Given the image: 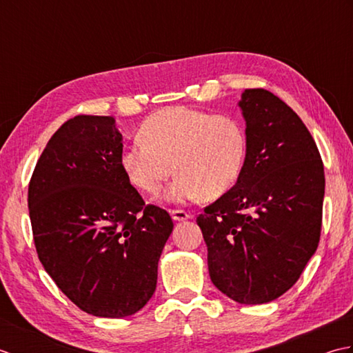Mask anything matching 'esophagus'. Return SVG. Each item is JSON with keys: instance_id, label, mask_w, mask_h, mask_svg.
<instances>
[{"instance_id": "1", "label": "esophagus", "mask_w": 353, "mask_h": 353, "mask_svg": "<svg viewBox=\"0 0 353 353\" xmlns=\"http://www.w3.org/2000/svg\"><path fill=\"white\" fill-rule=\"evenodd\" d=\"M170 214L174 221H185V220L191 219V214L183 211V209H171Z\"/></svg>"}]
</instances>
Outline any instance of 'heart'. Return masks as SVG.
Returning <instances> with one entry per match:
<instances>
[{"label": "heart", "mask_w": 353, "mask_h": 353, "mask_svg": "<svg viewBox=\"0 0 353 353\" xmlns=\"http://www.w3.org/2000/svg\"><path fill=\"white\" fill-rule=\"evenodd\" d=\"M138 134L141 141L125 147L119 159L127 181L141 192L156 194L174 170L165 194L170 201L220 197L244 167L247 134L232 115L171 106L150 115Z\"/></svg>", "instance_id": "1"}]
</instances>
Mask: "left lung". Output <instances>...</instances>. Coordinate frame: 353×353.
I'll use <instances>...</instances> for the list:
<instances>
[{"instance_id":"1","label":"left lung","mask_w":353,"mask_h":353,"mask_svg":"<svg viewBox=\"0 0 353 353\" xmlns=\"http://www.w3.org/2000/svg\"><path fill=\"white\" fill-rule=\"evenodd\" d=\"M247 154L234 188L203 209L211 281L232 301L272 302L317 250L325 168L299 115L267 89H245Z\"/></svg>"}]
</instances>
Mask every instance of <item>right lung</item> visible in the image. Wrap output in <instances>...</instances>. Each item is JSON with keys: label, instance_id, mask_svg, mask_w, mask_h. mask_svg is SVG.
I'll return each instance as SVG.
<instances>
[{"label": "right lung", "instance_id": "1", "mask_svg": "<svg viewBox=\"0 0 353 353\" xmlns=\"http://www.w3.org/2000/svg\"><path fill=\"white\" fill-rule=\"evenodd\" d=\"M121 153L114 118L77 115L52 134L28 183L45 272L81 311L108 319L132 316L150 301L174 226L127 181Z\"/></svg>", "mask_w": 353, "mask_h": 353}]
</instances>
